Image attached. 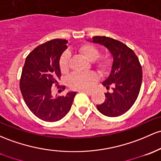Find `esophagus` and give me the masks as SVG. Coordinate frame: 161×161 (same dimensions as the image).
Instances as JSON below:
<instances>
[{"mask_svg":"<svg viewBox=\"0 0 161 161\" xmlns=\"http://www.w3.org/2000/svg\"><path fill=\"white\" fill-rule=\"evenodd\" d=\"M79 92H85L89 95H91L92 94V91H86V90H80V91H79Z\"/></svg>","mask_w":161,"mask_h":161,"instance_id":"obj_1","label":"esophagus"}]
</instances>
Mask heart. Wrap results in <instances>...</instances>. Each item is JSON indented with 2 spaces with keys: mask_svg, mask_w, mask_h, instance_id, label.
Instances as JSON below:
<instances>
[{
  "mask_svg": "<svg viewBox=\"0 0 161 161\" xmlns=\"http://www.w3.org/2000/svg\"><path fill=\"white\" fill-rule=\"evenodd\" d=\"M79 52L88 60L92 62L93 66L102 75H106L112 71L113 59L108 55L100 56V49L92 44L86 43L81 46ZM70 57L71 55L69 51L62 54L59 59V69L63 73H66L69 70ZM98 80V76L93 72L82 73L73 72L67 79V84L70 89L74 90H89Z\"/></svg>",
  "mask_w": 161,
  "mask_h": 161,
  "instance_id": "obj_1",
  "label": "heart"
}]
</instances>
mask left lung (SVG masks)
Masks as SVG:
<instances>
[{
  "label": "left lung",
  "instance_id": "left-lung-1",
  "mask_svg": "<svg viewBox=\"0 0 161 161\" xmlns=\"http://www.w3.org/2000/svg\"><path fill=\"white\" fill-rule=\"evenodd\" d=\"M92 42L105 46L113 56V67L102 85L112 91L105 93V102L97 105L104 115L118 117L132 107L140 92L142 69L138 58L125 43L107 36H96Z\"/></svg>",
  "mask_w": 161,
  "mask_h": 161
}]
</instances>
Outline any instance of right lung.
<instances>
[{
  "label": "right lung",
  "instance_id": "add662e5",
  "mask_svg": "<svg viewBox=\"0 0 161 161\" xmlns=\"http://www.w3.org/2000/svg\"><path fill=\"white\" fill-rule=\"evenodd\" d=\"M68 41L54 39L38 46L26 56L20 79V89L26 105L34 115L53 122L64 117L71 108L76 92L53 97L52 86L60 79L59 59Z\"/></svg>",
  "mask_w": 161,
  "mask_h": 161
}]
</instances>
